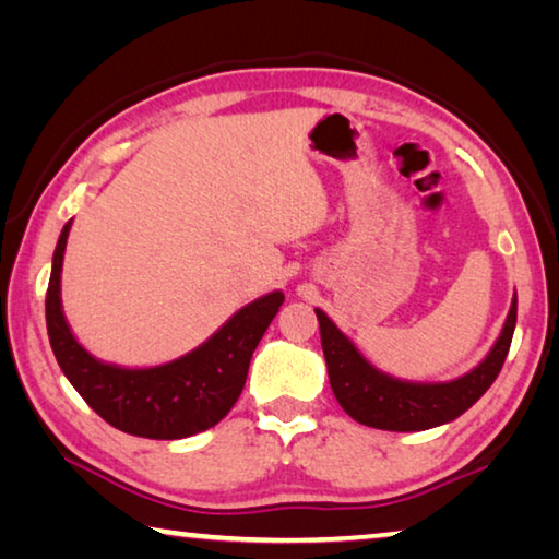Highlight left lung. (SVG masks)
Here are the masks:
<instances>
[{"label":"left lung","instance_id":"1","mask_svg":"<svg viewBox=\"0 0 559 559\" xmlns=\"http://www.w3.org/2000/svg\"><path fill=\"white\" fill-rule=\"evenodd\" d=\"M320 323L330 386L340 406L355 421L386 431H421L456 419L486 394L503 367L518 320V296L510 306L503 333L476 370L447 384H412L377 372L357 347L340 333L323 310H316Z\"/></svg>","mask_w":559,"mask_h":559}]
</instances>
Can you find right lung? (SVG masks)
<instances>
[{
	"label": "right lung",
	"mask_w": 559,
	"mask_h": 559,
	"mask_svg": "<svg viewBox=\"0 0 559 559\" xmlns=\"http://www.w3.org/2000/svg\"><path fill=\"white\" fill-rule=\"evenodd\" d=\"M71 222L53 251L46 290V328L56 362L86 404L110 427L145 439H185L219 424L243 390L259 340L283 306V293H269L241 308L229 323L175 362L126 370L103 365L83 349L61 310V263Z\"/></svg>",
	"instance_id": "obj_1"
}]
</instances>
